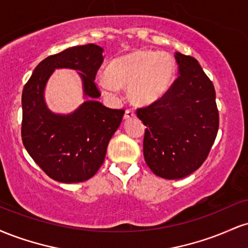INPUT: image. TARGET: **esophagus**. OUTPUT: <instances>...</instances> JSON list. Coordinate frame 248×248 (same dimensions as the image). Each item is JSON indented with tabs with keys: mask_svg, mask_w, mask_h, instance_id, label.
<instances>
[{
	"mask_svg": "<svg viewBox=\"0 0 248 248\" xmlns=\"http://www.w3.org/2000/svg\"><path fill=\"white\" fill-rule=\"evenodd\" d=\"M132 118H135V112L133 109H130V108H128V109H126V112H124V119Z\"/></svg>",
	"mask_w": 248,
	"mask_h": 248,
	"instance_id": "esophagus-1",
	"label": "esophagus"
}]
</instances>
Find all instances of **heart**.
I'll return each mask as SVG.
<instances>
[{
  "label": "heart",
  "mask_w": 248,
  "mask_h": 248,
  "mask_svg": "<svg viewBox=\"0 0 248 248\" xmlns=\"http://www.w3.org/2000/svg\"><path fill=\"white\" fill-rule=\"evenodd\" d=\"M176 62L170 55L153 50H135L110 61L106 76L98 79L104 92L129 87L136 105H150L166 95L175 80Z\"/></svg>",
  "instance_id": "b5f03b06"
}]
</instances>
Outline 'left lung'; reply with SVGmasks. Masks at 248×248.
Instances as JSON below:
<instances>
[{
	"label": "left lung",
	"instance_id": "left-lung-1",
	"mask_svg": "<svg viewBox=\"0 0 248 248\" xmlns=\"http://www.w3.org/2000/svg\"><path fill=\"white\" fill-rule=\"evenodd\" d=\"M179 76L157 101L136 109L146 128L144 161L156 176L186 177L198 169L216 140V91L193 57L176 53Z\"/></svg>",
	"mask_w": 248,
	"mask_h": 248
}]
</instances>
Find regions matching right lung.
Returning <instances> with one entry per match:
<instances>
[{"label": "right lung", "mask_w": 248, "mask_h": 248, "mask_svg": "<svg viewBox=\"0 0 248 248\" xmlns=\"http://www.w3.org/2000/svg\"><path fill=\"white\" fill-rule=\"evenodd\" d=\"M102 51L95 44H85L46 57L23 88L22 141L32 160L57 182L78 183L95 175L124 110L87 100L72 114H53L44 101L45 84L55 69L79 70L85 94L99 98L101 93L94 79L104 61Z\"/></svg>", "instance_id": "add662e5"}]
</instances>
